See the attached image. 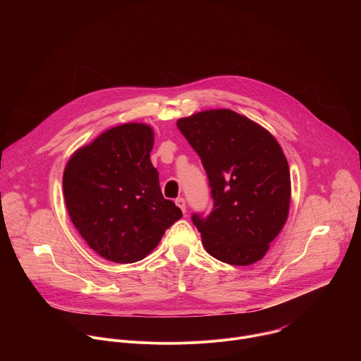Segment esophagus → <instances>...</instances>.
Returning a JSON list of instances; mask_svg holds the SVG:
<instances>
[{
	"mask_svg": "<svg viewBox=\"0 0 361 361\" xmlns=\"http://www.w3.org/2000/svg\"><path fill=\"white\" fill-rule=\"evenodd\" d=\"M176 204H177V207H180L181 212L185 214V200H184L183 197H178V198L176 200Z\"/></svg>",
	"mask_w": 361,
	"mask_h": 361,
	"instance_id": "esophagus-1",
	"label": "esophagus"
}]
</instances>
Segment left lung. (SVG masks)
I'll list each match as a JSON object with an SVG mask.
<instances>
[{
  "mask_svg": "<svg viewBox=\"0 0 361 361\" xmlns=\"http://www.w3.org/2000/svg\"><path fill=\"white\" fill-rule=\"evenodd\" d=\"M177 127L198 154L212 188L209 216L191 221L214 259L233 266L262 260L290 207V170L276 138L231 110L201 111Z\"/></svg>",
  "mask_w": 361,
  "mask_h": 361,
  "instance_id": "1",
  "label": "left lung"
}]
</instances>
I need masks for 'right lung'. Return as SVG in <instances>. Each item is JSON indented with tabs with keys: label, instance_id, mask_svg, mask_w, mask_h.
Here are the masks:
<instances>
[{
	"label": "right lung",
	"instance_id": "add662e5",
	"mask_svg": "<svg viewBox=\"0 0 361 361\" xmlns=\"http://www.w3.org/2000/svg\"><path fill=\"white\" fill-rule=\"evenodd\" d=\"M151 127L123 124L97 137L70 159L63 177L73 224L87 244L114 263H135L183 217L163 197L149 161Z\"/></svg>",
	"mask_w": 361,
	"mask_h": 361
}]
</instances>
